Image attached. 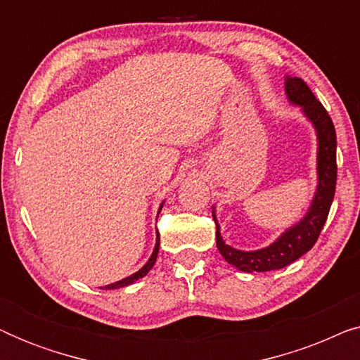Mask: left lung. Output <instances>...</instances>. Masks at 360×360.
<instances>
[{"mask_svg": "<svg viewBox=\"0 0 360 360\" xmlns=\"http://www.w3.org/2000/svg\"><path fill=\"white\" fill-rule=\"evenodd\" d=\"M285 95L290 105L298 106L302 115L311 122L316 132V190L303 218L290 226L267 248L257 250H240L226 244L221 236V228L216 219L213 206V219L216 223V245L224 260L240 272H270L290 265L307 254L316 243L329 208H331L334 190H336V131L324 110L302 78L285 77Z\"/></svg>", "mask_w": 360, "mask_h": 360, "instance_id": "left-lung-1", "label": "left lung"}]
</instances>
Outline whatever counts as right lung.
Listing matches in <instances>:
<instances>
[{"mask_svg":"<svg viewBox=\"0 0 360 360\" xmlns=\"http://www.w3.org/2000/svg\"><path fill=\"white\" fill-rule=\"evenodd\" d=\"M164 203H165V201H162V203H160V206H159V213H160V210H162V206H164ZM159 245H160V238H159V233H157V239H155V248H154V252H152V255L149 257V260H147V262L144 264V267L137 270L136 274L129 275V277H126V278L120 280V282H115V283L106 285L105 290H116V288L127 287V285H132L134 282H137V280H139V278L146 277V275L149 274V270H150L152 267H154V264H155V260H157V254H159ZM100 288H103V287H100Z\"/></svg>","mask_w":360,"mask_h":360,"instance_id":"add662e5","label":"right lung"}]
</instances>
